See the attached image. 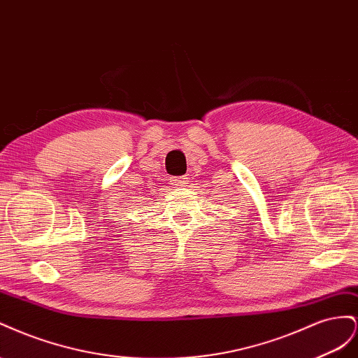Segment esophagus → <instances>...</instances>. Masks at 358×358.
Instances as JSON below:
<instances>
[{"label":"esophagus","mask_w":358,"mask_h":358,"mask_svg":"<svg viewBox=\"0 0 358 358\" xmlns=\"http://www.w3.org/2000/svg\"><path fill=\"white\" fill-rule=\"evenodd\" d=\"M169 185H172L176 189L186 187L189 185L187 177H169Z\"/></svg>","instance_id":"esophagus-1"}]
</instances>
